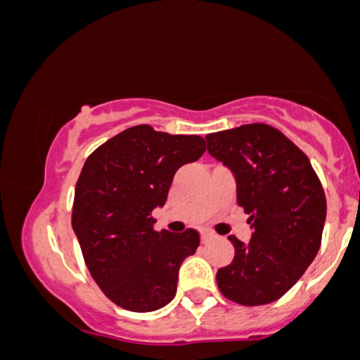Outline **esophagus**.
I'll use <instances>...</instances> for the list:
<instances>
[{
  "label": "esophagus",
  "instance_id": "esophagus-1",
  "mask_svg": "<svg viewBox=\"0 0 360 360\" xmlns=\"http://www.w3.org/2000/svg\"><path fill=\"white\" fill-rule=\"evenodd\" d=\"M214 235L212 232H201V242L203 243H208L210 240H213Z\"/></svg>",
  "mask_w": 360,
  "mask_h": 360
}]
</instances>
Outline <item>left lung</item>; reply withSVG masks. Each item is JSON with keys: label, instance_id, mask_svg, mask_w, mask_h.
Returning <instances> with one entry per match:
<instances>
[{"label": "left lung", "instance_id": "left-lung-1", "mask_svg": "<svg viewBox=\"0 0 360 360\" xmlns=\"http://www.w3.org/2000/svg\"><path fill=\"white\" fill-rule=\"evenodd\" d=\"M208 152L233 171L237 203L250 214V242L235 235L232 264L217 272L218 289L242 307L279 300L296 284L321 245L326 198L298 146L267 123L206 135Z\"/></svg>", "mask_w": 360, "mask_h": 360}]
</instances>
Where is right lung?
Returning a JSON list of instances; mask_svg holds the SVG:
<instances>
[{
	"label": "right lung",
	"instance_id": "add662e5",
	"mask_svg": "<svg viewBox=\"0 0 360 360\" xmlns=\"http://www.w3.org/2000/svg\"><path fill=\"white\" fill-rule=\"evenodd\" d=\"M205 150L200 135L137 125L86 159L74 193L72 229L91 276L117 307L155 311L176 296L179 267L200 247V233L157 232L152 212L166 203L177 169Z\"/></svg>",
	"mask_w": 360,
	"mask_h": 360
}]
</instances>
